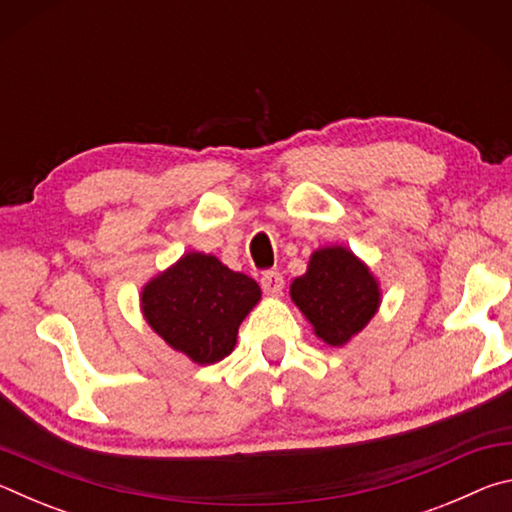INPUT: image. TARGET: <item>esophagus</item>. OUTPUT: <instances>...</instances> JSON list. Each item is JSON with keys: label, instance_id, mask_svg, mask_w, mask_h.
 I'll return each mask as SVG.
<instances>
[{"label": "esophagus", "instance_id": "esophagus-1", "mask_svg": "<svg viewBox=\"0 0 512 512\" xmlns=\"http://www.w3.org/2000/svg\"><path fill=\"white\" fill-rule=\"evenodd\" d=\"M259 284H262V289L264 293H268V296H277V293H282L284 289V277L277 271H266L262 275V280H259Z\"/></svg>", "mask_w": 512, "mask_h": 512}]
</instances>
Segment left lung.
<instances>
[{
    "instance_id": "left-lung-1",
    "label": "left lung",
    "mask_w": 512,
    "mask_h": 512,
    "mask_svg": "<svg viewBox=\"0 0 512 512\" xmlns=\"http://www.w3.org/2000/svg\"><path fill=\"white\" fill-rule=\"evenodd\" d=\"M291 300L327 345H345L377 314L381 293L368 266L348 248H320L307 273L291 284Z\"/></svg>"
}]
</instances>
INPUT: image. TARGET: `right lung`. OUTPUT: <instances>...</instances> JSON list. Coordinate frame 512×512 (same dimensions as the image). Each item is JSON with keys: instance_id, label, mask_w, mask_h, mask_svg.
I'll return each instance as SVG.
<instances>
[{"instance_id": "obj_1", "label": "right lung", "mask_w": 512, "mask_h": 512, "mask_svg": "<svg viewBox=\"0 0 512 512\" xmlns=\"http://www.w3.org/2000/svg\"><path fill=\"white\" fill-rule=\"evenodd\" d=\"M259 298L253 277L230 271L212 255L187 253L146 284L142 311L173 350L205 366L232 352L241 320Z\"/></svg>"}]
</instances>
